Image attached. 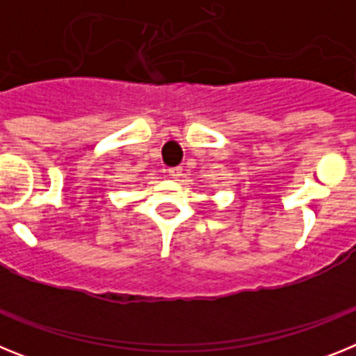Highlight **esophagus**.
<instances>
[{"label":"esophagus","instance_id":"obj_1","mask_svg":"<svg viewBox=\"0 0 356 356\" xmlns=\"http://www.w3.org/2000/svg\"><path fill=\"white\" fill-rule=\"evenodd\" d=\"M181 171H184V169L180 168V165H176V168H171L169 169V176H171V178H180L181 176Z\"/></svg>","mask_w":356,"mask_h":356}]
</instances>
